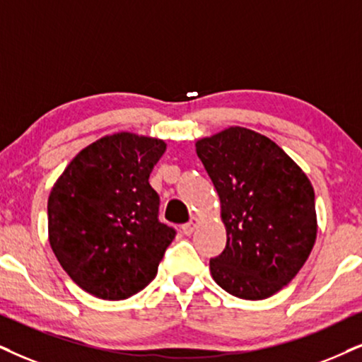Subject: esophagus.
<instances>
[{
	"label": "esophagus",
	"mask_w": 362,
	"mask_h": 362,
	"mask_svg": "<svg viewBox=\"0 0 362 362\" xmlns=\"http://www.w3.org/2000/svg\"><path fill=\"white\" fill-rule=\"evenodd\" d=\"M197 223H199V218H197V217H192L189 223H185V226H182V232H184L185 235H192V234H194V230H195Z\"/></svg>",
	"instance_id": "1"
}]
</instances>
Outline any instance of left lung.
I'll list each match as a JSON object with an SVG mask.
<instances>
[{
	"label": "left lung",
	"instance_id": "left-lung-1",
	"mask_svg": "<svg viewBox=\"0 0 362 362\" xmlns=\"http://www.w3.org/2000/svg\"><path fill=\"white\" fill-rule=\"evenodd\" d=\"M195 150L227 230L210 274L228 294L267 299L296 277L314 247L313 184L277 144L249 128H226L197 141Z\"/></svg>",
	"mask_w": 362,
	"mask_h": 362
}]
</instances>
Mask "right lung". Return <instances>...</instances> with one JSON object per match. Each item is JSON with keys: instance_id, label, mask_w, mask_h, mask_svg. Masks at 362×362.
Instances as JSON below:
<instances>
[{"instance_id": "add662e5", "label": "right lung", "mask_w": 362, "mask_h": 362, "mask_svg": "<svg viewBox=\"0 0 362 362\" xmlns=\"http://www.w3.org/2000/svg\"><path fill=\"white\" fill-rule=\"evenodd\" d=\"M163 140L107 135L68 163L48 197V237L59 265L88 294L122 300L157 276L175 228L158 221L148 184Z\"/></svg>"}]
</instances>
